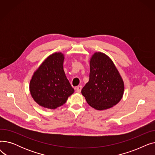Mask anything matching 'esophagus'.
Instances as JSON below:
<instances>
[{
	"mask_svg": "<svg viewBox=\"0 0 155 155\" xmlns=\"http://www.w3.org/2000/svg\"><path fill=\"white\" fill-rule=\"evenodd\" d=\"M82 87L81 86V85H79V86L77 87V88H76V92L77 93H80L81 92V90H82Z\"/></svg>",
	"mask_w": 155,
	"mask_h": 155,
	"instance_id": "esophagus-1",
	"label": "esophagus"
}]
</instances>
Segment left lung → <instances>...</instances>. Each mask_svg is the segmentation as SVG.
<instances>
[{"instance_id": "1", "label": "left lung", "mask_w": 155, "mask_h": 155, "mask_svg": "<svg viewBox=\"0 0 155 155\" xmlns=\"http://www.w3.org/2000/svg\"><path fill=\"white\" fill-rule=\"evenodd\" d=\"M124 90L123 80L111 59L95 53L90 61L89 80L82 89L88 105L97 110L109 109L121 100Z\"/></svg>"}]
</instances>
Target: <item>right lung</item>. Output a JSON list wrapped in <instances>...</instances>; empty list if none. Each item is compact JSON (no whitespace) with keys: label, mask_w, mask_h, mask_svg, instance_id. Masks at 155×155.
Returning a JSON list of instances; mask_svg holds the SVG:
<instances>
[{"label":"right lung","mask_w":155,"mask_h":155,"mask_svg":"<svg viewBox=\"0 0 155 155\" xmlns=\"http://www.w3.org/2000/svg\"><path fill=\"white\" fill-rule=\"evenodd\" d=\"M63 60L61 53H53L34 73L29 90L32 98L41 106L54 109L66 102L74 92L65 75Z\"/></svg>","instance_id":"right-lung-1"}]
</instances>
